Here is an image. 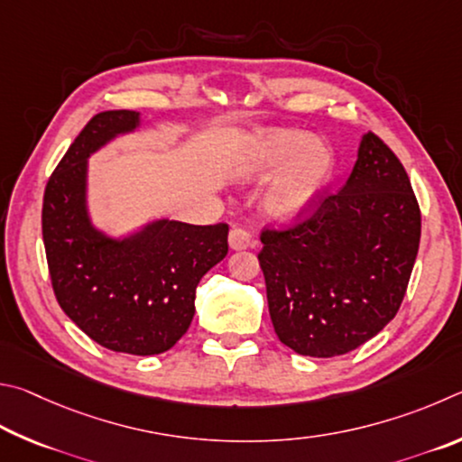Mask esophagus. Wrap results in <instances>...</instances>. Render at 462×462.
<instances>
[{"label":"esophagus","instance_id":"1","mask_svg":"<svg viewBox=\"0 0 462 462\" xmlns=\"http://www.w3.org/2000/svg\"><path fill=\"white\" fill-rule=\"evenodd\" d=\"M254 245H255V241L252 239V236H249L245 229H241V226H233L229 233V247L231 249L239 252V249H249Z\"/></svg>","mask_w":462,"mask_h":462}]
</instances>
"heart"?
<instances>
[{
	"instance_id": "b5f03b06",
	"label": "heart",
	"mask_w": 462,
	"mask_h": 462,
	"mask_svg": "<svg viewBox=\"0 0 462 462\" xmlns=\"http://www.w3.org/2000/svg\"><path fill=\"white\" fill-rule=\"evenodd\" d=\"M330 172L333 156L327 145L298 129L260 134L244 162L247 180L262 182L277 175L263 192L262 207L265 215L282 223L294 221L312 207Z\"/></svg>"
}]
</instances>
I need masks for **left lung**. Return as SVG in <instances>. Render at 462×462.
I'll list each match as a JSON object with an SVG mask.
<instances>
[{"label":"left lung","instance_id":"left-lung-1","mask_svg":"<svg viewBox=\"0 0 462 462\" xmlns=\"http://www.w3.org/2000/svg\"><path fill=\"white\" fill-rule=\"evenodd\" d=\"M422 217L382 137L363 135L349 180L286 229L262 231L273 330L298 355L337 357L374 338L406 296Z\"/></svg>","mask_w":462,"mask_h":462}]
</instances>
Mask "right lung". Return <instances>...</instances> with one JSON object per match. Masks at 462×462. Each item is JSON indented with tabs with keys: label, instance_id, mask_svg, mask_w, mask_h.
<instances>
[{
	"label": "right lung",
	"instance_id": "1",
	"mask_svg": "<svg viewBox=\"0 0 462 462\" xmlns=\"http://www.w3.org/2000/svg\"><path fill=\"white\" fill-rule=\"evenodd\" d=\"M140 124L135 111L88 121L48 178L42 239L56 300L95 343L116 353L172 349L194 317L205 273L229 252V225L156 221L125 239L97 231L87 213V158Z\"/></svg>",
	"mask_w": 462,
	"mask_h": 462
}]
</instances>
